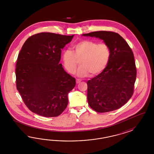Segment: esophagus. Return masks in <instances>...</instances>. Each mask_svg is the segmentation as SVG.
<instances>
[{
  "label": "esophagus",
  "mask_w": 154,
  "mask_h": 154,
  "mask_svg": "<svg viewBox=\"0 0 154 154\" xmlns=\"http://www.w3.org/2000/svg\"><path fill=\"white\" fill-rule=\"evenodd\" d=\"M81 81V80H80L79 79H76V83L77 84H79V82Z\"/></svg>",
  "instance_id": "34e87169"
}]
</instances>
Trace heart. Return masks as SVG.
Returning <instances> with one entry per match:
<instances>
[{
	"mask_svg": "<svg viewBox=\"0 0 154 154\" xmlns=\"http://www.w3.org/2000/svg\"><path fill=\"white\" fill-rule=\"evenodd\" d=\"M73 51L66 50L63 52L62 60L66 70L73 74L80 63L77 71L79 77L95 76L105 69L109 61L111 52L106 43H99L92 40L85 39L72 46Z\"/></svg>",
	"mask_w": 154,
	"mask_h": 154,
	"instance_id": "heart-1",
	"label": "heart"
}]
</instances>
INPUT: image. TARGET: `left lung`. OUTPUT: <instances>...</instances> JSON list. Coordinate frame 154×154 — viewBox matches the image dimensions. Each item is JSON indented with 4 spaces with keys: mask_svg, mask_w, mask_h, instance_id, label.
Segmentation results:
<instances>
[{
    "mask_svg": "<svg viewBox=\"0 0 154 154\" xmlns=\"http://www.w3.org/2000/svg\"><path fill=\"white\" fill-rule=\"evenodd\" d=\"M82 35L102 39L111 52L105 69L87 82L89 106L99 113L117 109L134 92L137 68L133 52L125 40L115 32L98 31Z\"/></svg>",
    "mask_w": 154,
    "mask_h": 154,
    "instance_id": "1",
    "label": "left lung"
}]
</instances>
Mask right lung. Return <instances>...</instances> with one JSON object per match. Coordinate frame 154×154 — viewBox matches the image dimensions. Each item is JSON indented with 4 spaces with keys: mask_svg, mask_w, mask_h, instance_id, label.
<instances>
[{
    "mask_svg": "<svg viewBox=\"0 0 154 154\" xmlns=\"http://www.w3.org/2000/svg\"><path fill=\"white\" fill-rule=\"evenodd\" d=\"M74 35L39 33L25 41L16 68V88L32 111L44 117L59 116L67 107L75 79L59 64L61 49Z\"/></svg>",
    "mask_w": 154,
    "mask_h": 154,
    "instance_id": "1",
    "label": "right lung"
}]
</instances>
